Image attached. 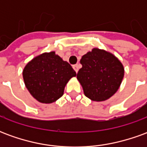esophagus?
I'll use <instances>...</instances> for the list:
<instances>
[{
    "mask_svg": "<svg viewBox=\"0 0 147 147\" xmlns=\"http://www.w3.org/2000/svg\"><path fill=\"white\" fill-rule=\"evenodd\" d=\"M73 68L74 70L76 71V72H78V71H79V69H80V64H75V65H73Z\"/></svg>",
    "mask_w": 147,
    "mask_h": 147,
    "instance_id": "1",
    "label": "esophagus"
}]
</instances>
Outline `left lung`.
Wrapping results in <instances>:
<instances>
[{
  "label": "left lung",
  "instance_id": "obj_1",
  "mask_svg": "<svg viewBox=\"0 0 147 147\" xmlns=\"http://www.w3.org/2000/svg\"><path fill=\"white\" fill-rule=\"evenodd\" d=\"M80 63L83 67L77 73V79L87 98L102 102L117 92L123 80L124 69L115 56L94 48L83 55Z\"/></svg>",
  "mask_w": 147,
  "mask_h": 147
}]
</instances>
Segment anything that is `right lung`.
Instances as JSON below:
<instances>
[{
    "mask_svg": "<svg viewBox=\"0 0 147 147\" xmlns=\"http://www.w3.org/2000/svg\"><path fill=\"white\" fill-rule=\"evenodd\" d=\"M76 76L70 64L55 54V52L34 57L23 71L24 83L30 94L45 104L60 98L68 80Z\"/></svg>",
    "mask_w": 147,
    "mask_h": 147,
    "instance_id": "obj_1",
    "label": "right lung"
}]
</instances>
